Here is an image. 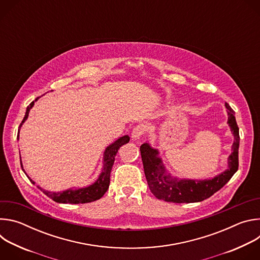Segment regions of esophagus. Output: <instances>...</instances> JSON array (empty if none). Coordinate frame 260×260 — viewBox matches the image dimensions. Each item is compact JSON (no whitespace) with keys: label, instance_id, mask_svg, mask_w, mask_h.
Masks as SVG:
<instances>
[{"label":"esophagus","instance_id":"obj_1","mask_svg":"<svg viewBox=\"0 0 260 260\" xmlns=\"http://www.w3.org/2000/svg\"><path fill=\"white\" fill-rule=\"evenodd\" d=\"M146 132V126L144 124H139L137 126L134 127L133 132H132V138L133 140H138L140 139Z\"/></svg>","mask_w":260,"mask_h":260}]
</instances>
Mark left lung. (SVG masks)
Listing matches in <instances>:
<instances>
[{
  "instance_id": "8db88e82",
  "label": "left lung",
  "mask_w": 260,
  "mask_h": 260,
  "mask_svg": "<svg viewBox=\"0 0 260 260\" xmlns=\"http://www.w3.org/2000/svg\"><path fill=\"white\" fill-rule=\"evenodd\" d=\"M225 107L229 115L228 123L235 138L232 147L233 152L229 156L228 170L212 179L191 180L172 177L166 170L161 158L158 156V150L154 149L148 143L141 145L140 151L146 180L155 198L177 204L202 202L223 187L238 171L240 145L239 127L235 117V111L228 103H225Z\"/></svg>"
}]
</instances>
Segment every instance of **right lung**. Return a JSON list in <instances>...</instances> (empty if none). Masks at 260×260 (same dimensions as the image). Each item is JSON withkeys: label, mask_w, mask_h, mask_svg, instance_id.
Here are the masks:
<instances>
[{"label": "right lung", "mask_w": 260, "mask_h": 260, "mask_svg": "<svg viewBox=\"0 0 260 260\" xmlns=\"http://www.w3.org/2000/svg\"><path fill=\"white\" fill-rule=\"evenodd\" d=\"M39 98H37L34 102H31L25 111V115L19 125H22V123L27 119L28 117V113L29 110L32 108L35 102L38 100ZM17 139H19V129H18V134H17ZM129 142V137L128 136H123L119 139H117L114 143H112L111 145H109L106 150L104 152V157H103V169H102V173L100 174L99 178L96 179V181L89 185L87 187L84 188H76V189H67L64 191L61 192H52V191H47L45 189H43L40 186H37L41 191H43V193H45L48 198H50L51 200H53L56 203H61V204H86V203H90V202H94L96 200H100L105 192L108 190L109 188V184H110V174H111V170H112L114 160H115V156L119 150V148L128 143ZM20 165L23 170L22 164H21V158H20ZM25 173V172H24ZM26 175V174H25ZM26 177L28 178V180L35 184V182L26 175Z\"/></svg>", "instance_id": "add662e5"}]
</instances>
